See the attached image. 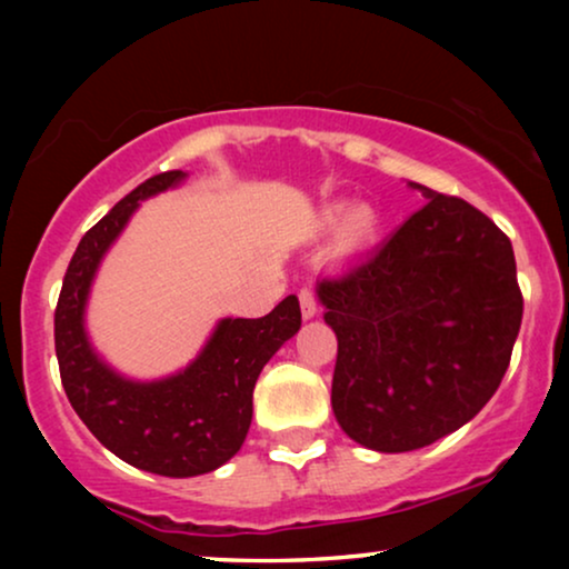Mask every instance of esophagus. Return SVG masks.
Listing matches in <instances>:
<instances>
[{
  "mask_svg": "<svg viewBox=\"0 0 569 569\" xmlns=\"http://www.w3.org/2000/svg\"><path fill=\"white\" fill-rule=\"evenodd\" d=\"M298 298H300L302 318H313L318 313V302H316L313 290H310V287H302V290L298 292Z\"/></svg>",
  "mask_w": 569,
  "mask_h": 569,
  "instance_id": "34e87169",
  "label": "esophagus"
}]
</instances>
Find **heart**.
<instances>
[{
	"label": "heart",
	"mask_w": 569,
	"mask_h": 569,
	"mask_svg": "<svg viewBox=\"0 0 569 569\" xmlns=\"http://www.w3.org/2000/svg\"><path fill=\"white\" fill-rule=\"evenodd\" d=\"M341 222V214H329L326 217V224L329 228H337V224ZM372 228V220L368 212H355L352 217H349L345 230H341V240H345V246H360L365 238H368V232Z\"/></svg>",
	"instance_id": "heart-1"
}]
</instances>
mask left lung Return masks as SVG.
Masks as SVG:
<instances>
[{
  "label": "left lung",
  "instance_id": "obj_1",
  "mask_svg": "<svg viewBox=\"0 0 569 569\" xmlns=\"http://www.w3.org/2000/svg\"><path fill=\"white\" fill-rule=\"evenodd\" d=\"M383 246L318 279L337 333L333 417L378 453H407L456 432L492 399L523 318L516 256L477 207L427 186Z\"/></svg>",
  "mask_w": 569,
  "mask_h": 569
}]
</instances>
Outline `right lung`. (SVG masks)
I'll use <instances>...</instances> for the list:
<instances>
[{"label":"right lung","mask_w":569,"mask_h":569,"mask_svg":"<svg viewBox=\"0 0 569 569\" xmlns=\"http://www.w3.org/2000/svg\"><path fill=\"white\" fill-rule=\"evenodd\" d=\"M183 178V170L147 178L84 232L53 313L61 383L77 417L121 461L176 479L220 469L238 453L251 427L259 372L300 329V302L287 295L263 318H222L201 352L168 378H127L96 352L84 308L100 261L139 201L176 189Z\"/></svg>","instance_id":"right-lung-1"}]
</instances>
